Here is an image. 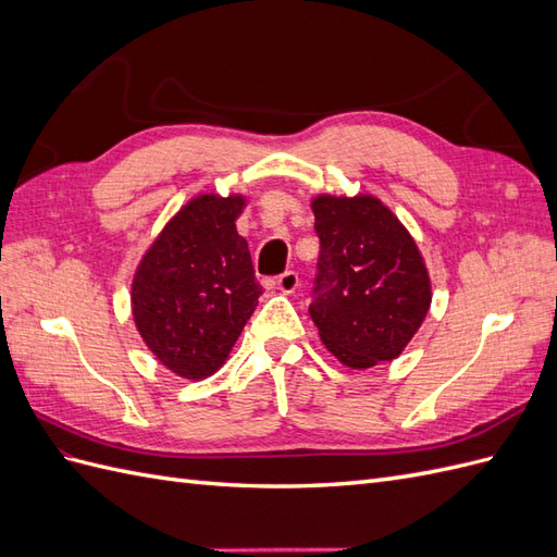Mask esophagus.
I'll return each mask as SVG.
<instances>
[{"label": "esophagus", "instance_id": "esophagus-1", "mask_svg": "<svg viewBox=\"0 0 557 557\" xmlns=\"http://www.w3.org/2000/svg\"><path fill=\"white\" fill-rule=\"evenodd\" d=\"M299 285V276L295 272H285L283 276H278V290L283 295H293Z\"/></svg>", "mask_w": 557, "mask_h": 557}]
</instances>
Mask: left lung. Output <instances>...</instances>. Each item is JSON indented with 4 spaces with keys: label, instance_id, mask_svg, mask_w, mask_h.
<instances>
[{
    "label": "left lung",
    "instance_id": "1",
    "mask_svg": "<svg viewBox=\"0 0 557 557\" xmlns=\"http://www.w3.org/2000/svg\"><path fill=\"white\" fill-rule=\"evenodd\" d=\"M311 211L320 260L309 313L320 342L348 369L399 358L432 305L423 252L374 195L320 193Z\"/></svg>",
    "mask_w": 557,
    "mask_h": 557
}]
</instances>
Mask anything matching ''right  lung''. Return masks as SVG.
<instances>
[{
  "label": "right lung",
  "instance_id": "obj_1",
  "mask_svg": "<svg viewBox=\"0 0 557 557\" xmlns=\"http://www.w3.org/2000/svg\"><path fill=\"white\" fill-rule=\"evenodd\" d=\"M244 193L197 195L166 221L132 276V318L172 374L201 381L225 364L262 295L237 232Z\"/></svg>",
  "mask_w": 557,
  "mask_h": 557
}]
</instances>
